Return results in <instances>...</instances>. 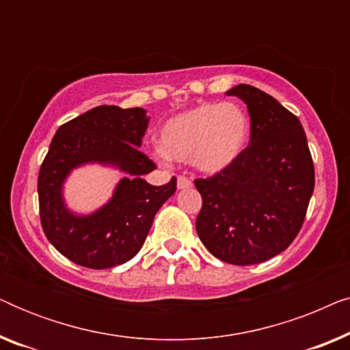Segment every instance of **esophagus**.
I'll list each match as a JSON object with an SVG mask.
<instances>
[{"mask_svg":"<svg viewBox=\"0 0 350 350\" xmlns=\"http://www.w3.org/2000/svg\"><path fill=\"white\" fill-rule=\"evenodd\" d=\"M176 186H178V189H188L193 186V181H191L189 178H186V176L180 175L178 180H176Z\"/></svg>","mask_w":350,"mask_h":350,"instance_id":"34e87169","label":"esophagus"}]
</instances>
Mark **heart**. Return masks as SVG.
<instances>
[{"label": "heart", "instance_id": "heart-1", "mask_svg": "<svg viewBox=\"0 0 350 350\" xmlns=\"http://www.w3.org/2000/svg\"><path fill=\"white\" fill-rule=\"evenodd\" d=\"M250 124L234 103H207L169 119L159 132L161 150L170 159L191 162L217 174L241 156Z\"/></svg>", "mask_w": 350, "mask_h": 350}]
</instances>
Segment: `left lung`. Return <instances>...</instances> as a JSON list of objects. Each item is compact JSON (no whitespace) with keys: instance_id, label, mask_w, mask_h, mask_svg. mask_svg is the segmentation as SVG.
Returning a JSON list of instances; mask_svg holds the SVG:
<instances>
[{"instance_id":"left-lung-1","label":"left lung","mask_w":350,"mask_h":350,"mask_svg":"<svg viewBox=\"0 0 350 350\" xmlns=\"http://www.w3.org/2000/svg\"><path fill=\"white\" fill-rule=\"evenodd\" d=\"M250 114V143L226 169L194 180L202 196L196 231L229 265L267 261L290 247L303 226L315 175L299 119L269 94L239 84Z\"/></svg>"}]
</instances>
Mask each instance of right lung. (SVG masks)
Here are the masks:
<instances>
[{"label": "right lung", "instance_id": "add662e5", "mask_svg": "<svg viewBox=\"0 0 350 350\" xmlns=\"http://www.w3.org/2000/svg\"><path fill=\"white\" fill-rule=\"evenodd\" d=\"M148 122L143 108L102 105L65 122L52 138L38 175L41 226L47 241L76 265L108 269L132 260L157 210L175 193V176L162 186L142 178L156 169L140 151ZM88 161L116 165L126 176L107 206L81 217L66 208L61 188L69 172Z\"/></svg>", "mask_w": 350, "mask_h": 350}]
</instances>
